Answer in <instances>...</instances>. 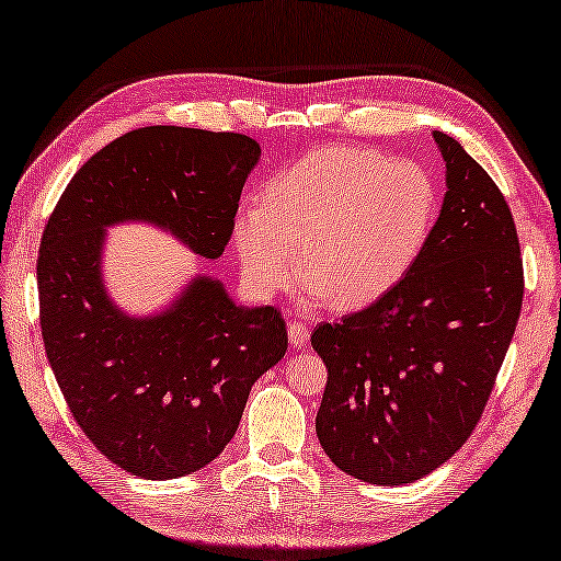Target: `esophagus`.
Instances as JSON below:
<instances>
[{"label":"esophagus","mask_w":561,"mask_h":561,"mask_svg":"<svg viewBox=\"0 0 561 561\" xmlns=\"http://www.w3.org/2000/svg\"><path fill=\"white\" fill-rule=\"evenodd\" d=\"M289 342L296 344V347H304V344L308 342V328L304 323H299V320L289 323Z\"/></svg>","instance_id":"obj_1"}]
</instances>
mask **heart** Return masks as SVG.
Here are the masks:
<instances>
[{"label":"heart","instance_id":"obj_1","mask_svg":"<svg viewBox=\"0 0 561 561\" xmlns=\"http://www.w3.org/2000/svg\"><path fill=\"white\" fill-rule=\"evenodd\" d=\"M438 214L440 185L426 165L328 147L272 178L262 205L236 214L233 248L260 296L289 289L299 267L306 289L325 306L356 311L408 277Z\"/></svg>","mask_w":561,"mask_h":561}]
</instances>
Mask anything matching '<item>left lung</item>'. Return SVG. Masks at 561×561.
I'll return each mask as SVG.
<instances>
[{
    "mask_svg": "<svg viewBox=\"0 0 561 561\" xmlns=\"http://www.w3.org/2000/svg\"><path fill=\"white\" fill-rule=\"evenodd\" d=\"M446 197L422 257L396 289L311 344L328 366L318 440L342 472L408 484L478 426L523 306V257L502 190L456 139L434 133Z\"/></svg>",
    "mask_w": 561,
    "mask_h": 561,
    "instance_id": "1",
    "label": "left lung"
}]
</instances>
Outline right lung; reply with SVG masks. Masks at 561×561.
Masks as SVG:
<instances>
[{"mask_svg":"<svg viewBox=\"0 0 561 561\" xmlns=\"http://www.w3.org/2000/svg\"><path fill=\"white\" fill-rule=\"evenodd\" d=\"M257 159L245 135L139 127L93 153L47 219L38 253L47 362L81 432L137 478H183L217 458L289 337L277 308L236 306L211 277H195L161 316H125L101 279L105 226L151 221L219 257Z\"/></svg>","mask_w":561,"mask_h":561,"instance_id":"right-lung-1","label":"right lung"}]
</instances>
